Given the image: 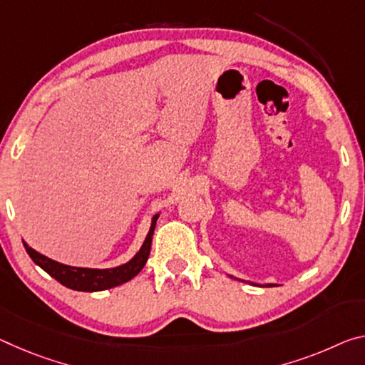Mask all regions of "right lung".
<instances>
[{"instance_id":"obj_1","label":"right lung","mask_w":365,"mask_h":365,"mask_svg":"<svg viewBox=\"0 0 365 365\" xmlns=\"http://www.w3.org/2000/svg\"><path fill=\"white\" fill-rule=\"evenodd\" d=\"M159 214H155L153 217L151 229H149V234L144 240L143 247L140 252L133 257L128 263L117 266V268L110 269H92V268H74V266L61 264L55 262V259H50L48 257L42 255L34 250V248L29 247L24 242L26 252L29 257L34 259V263L38 264L43 271L55 277V279L60 282V284L66 286L69 289H74V291H83V292H96V291H106V289L115 287L123 284V282L130 281L131 277H135L143 266L146 264L149 252H151V242H153V234L155 229V221H158Z\"/></svg>"}]
</instances>
